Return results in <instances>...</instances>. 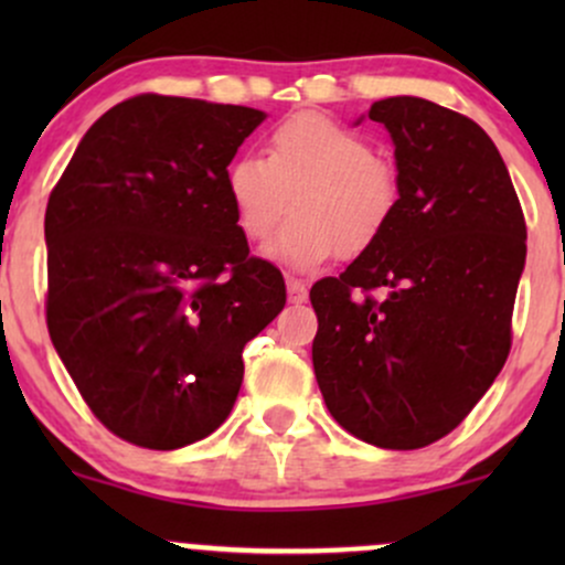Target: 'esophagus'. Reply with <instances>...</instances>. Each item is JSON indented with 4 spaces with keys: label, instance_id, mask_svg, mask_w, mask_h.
<instances>
[{
    "label": "esophagus",
    "instance_id": "esophagus-1",
    "mask_svg": "<svg viewBox=\"0 0 565 565\" xmlns=\"http://www.w3.org/2000/svg\"><path fill=\"white\" fill-rule=\"evenodd\" d=\"M287 295H289V302H305L308 300V284L305 281H300V278H295V276H289L287 278Z\"/></svg>",
    "mask_w": 565,
    "mask_h": 565
}]
</instances>
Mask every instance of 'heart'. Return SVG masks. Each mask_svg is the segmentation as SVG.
Here are the masks:
<instances>
[{
  "label": "heart",
  "instance_id": "b5f03b06",
  "mask_svg": "<svg viewBox=\"0 0 565 565\" xmlns=\"http://www.w3.org/2000/svg\"><path fill=\"white\" fill-rule=\"evenodd\" d=\"M225 191L249 242H265L291 201L295 217L265 255L287 268L313 270L337 249L353 257L377 242L398 210L401 178L355 129L297 114L270 129L265 159L244 153L231 161Z\"/></svg>",
  "mask_w": 565,
  "mask_h": 565
}]
</instances>
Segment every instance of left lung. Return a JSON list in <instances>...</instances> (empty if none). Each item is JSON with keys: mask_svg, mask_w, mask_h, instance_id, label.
Here are the masks:
<instances>
[{"mask_svg": "<svg viewBox=\"0 0 565 565\" xmlns=\"http://www.w3.org/2000/svg\"><path fill=\"white\" fill-rule=\"evenodd\" d=\"M369 119L391 132L398 210L345 274L310 289L313 369L348 433L423 449L468 417L508 361L526 223L497 146L468 116L398 95Z\"/></svg>", "mask_w": 565, "mask_h": 565, "instance_id": "left-lung-1", "label": "left lung"}]
</instances>
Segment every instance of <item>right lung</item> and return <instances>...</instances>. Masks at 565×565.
Listing matches in <instances>:
<instances>
[{"label": "right lung", "mask_w": 565, "mask_h": 565, "mask_svg": "<svg viewBox=\"0 0 565 565\" xmlns=\"http://www.w3.org/2000/svg\"><path fill=\"white\" fill-rule=\"evenodd\" d=\"M265 114L138 95L87 129L44 215L50 340L114 436L170 451L236 404L242 350L281 313L225 170Z\"/></svg>", "instance_id": "1"}]
</instances>
